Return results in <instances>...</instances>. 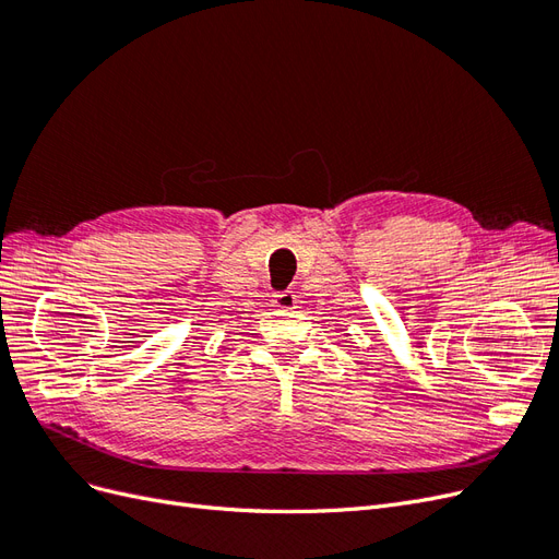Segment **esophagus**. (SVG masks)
Here are the masks:
<instances>
[{
  "label": "esophagus",
  "mask_w": 559,
  "mask_h": 559,
  "mask_svg": "<svg viewBox=\"0 0 559 559\" xmlns=\"http://www.w3.org/2000/svg\"><path fill=\"white\" fill-rule=\"evenodd\" d=\"M273 302L280 310H294L298 306V296L294 292H280V294H275Z\"/></svg>",
  "instance_id": "1"
}]
</instances>
